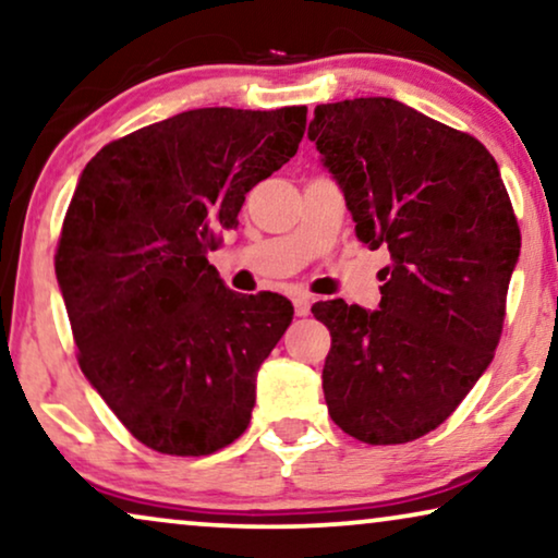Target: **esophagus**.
<instances>
[{"mask_svg":"<svg viewBox=\"0 0 558 558\" xmlns=\"http://www.w3.org/2000/svg\"><path fill=\"white\" fill-rule=\"evenodd\" d=\"M312 307V300L307 294H294V312L296 317H307Z\"/></svg>","mask_w":558,"mask_h":558,"instance_id":"obj_1","label":"esophagus"}]
</instances>
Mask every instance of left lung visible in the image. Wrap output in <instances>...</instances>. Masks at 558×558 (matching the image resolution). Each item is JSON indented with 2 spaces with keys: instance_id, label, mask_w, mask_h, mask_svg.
<instances>
[{
  "instance_id": "obj_1",
  "label": "left lung",
  "mask_w": 558,
  "mask_h": 558,
  "mask_svg": "<svg viewBox=\"0 0 558 558\" xmlns=\"http://www.w3.org/2000/svg\"><path fill=\"white\" fill-rule=\"evenodd\" d=\"M307 136L357 241L391 254L378 310L312 307L332 338L327 411L365 445H403L437 429L493 361L521 256L513 205L475 136L393 98L317 106Z\"/></svg>"
}]
</instances>
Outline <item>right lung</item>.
Segmentation results:
<instances>
[{
	"label": "right lung",
	"mask_w": 558,
	"mask_h": 558,
	"mask_svg": "<svg viewBox=\"0 0 558 558\" xmlns=\"http://www.w3.org/2000/svg\"><path fill=\"white\" fill-rule=\"evenodd\" d=\"M307 106L195 109L98 151L81 172L56 277L83 376L142 445L201 457L246 432L256 373L292 323L208 264L256 182L296 155Z\"/></svg>",
	"instance_id": "right-lung-1"
}]
</instances>
